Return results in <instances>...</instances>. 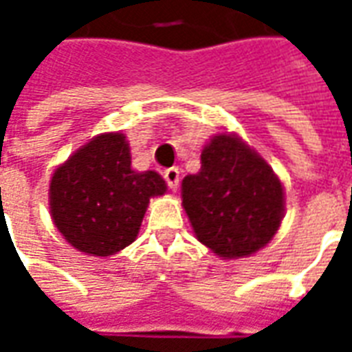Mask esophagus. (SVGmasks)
Masks as SVG:
<instances>
[{
  "label": "esophagus",
  "mask_w": 352,
  "mask_h": 352,
  "mask_svg": "<svg viewBox=\"0 0 352 352\" xmlns=\"http://www.w3.org/2000/svg\"><path fill=\"white\" fill-rule=\"evenodd\" d=\"M164 179H166V183L171 190H177V186H179V181H181V171L179 168H169L164 171Z\"/></svg>",
  "instance_id": "obj_1"
}]
</instances>
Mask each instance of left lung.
<instances>
[{"instance_id": "obj_1", "label": "left lung", "mask_w": 352, "mask_h": 352, "mask_svg": "<svg viewBox=\"0 0 352 352\" xmlns=\"http://www.w3.org/2000/svg\"><path fill=\"white\" fill-rule=\"evenodd\" d=\"M198 241L221 258L251 256L272 241L285 214L279 177L234 133H217L201 151V168L181 186Z\"/></svg>"}]
</instances>
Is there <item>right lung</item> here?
<instances>
[{"label":"right lung","mask_w":352,"mask_h":352,"mask_svg":"<svg viewBox=\"0 0 352 352\" xmlns=\"http://www.w3.org/2000/svg\"><path fill=\"white\" fill-rule=\"evenodd\" d=\"M166 188L156 171L131 169L124 133H101L52 173L50 214L77 251L111 256L135 241L148 199Z\"/></svg>","instance_id":"obj_1"}]
</instances>
